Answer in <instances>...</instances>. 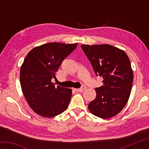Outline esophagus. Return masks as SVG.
Segmentation results:
<instances>
[{"instance_id":"esophagus-1","label":"esophagus","mask_w":149,"mask_h":149,"mask_svg":"<svg viewBox=\"0 0 149 149\" xmlns=\"http://www.w3.org/2000/svg\"><path fill=\"white\" fill-rule=\"evenodd\" d=\"M86 89H87V87L85 86V85H84V86H82L81 87L79 88V89H75V90L76 91L83 92V91H85Z\"/></svg>"}]
</instances>
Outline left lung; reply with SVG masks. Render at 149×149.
<instances>
[{"mask_svg": "<svg viewBox=\"0 0 149 149\" xmlns=\"http://www.w3.org/2000/svg\"><path fill=\"white\" fill-rule=\"evenodd\" d=\"M81 49L95 74L103 77V85L95 89L97 96L88 108L96 116H115L127 104L132 91L133 74L129 57L112 45H82Z\"/></svg>", "mask_w": 149, "mask_h": 149, "instance_id": "left-lung-1", "label": "left lung"}]
</instances>
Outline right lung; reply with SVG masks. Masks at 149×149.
Segmentation results:
<instances>
[{
    "mask_svg": "<svg viewBox=\"0 0 149 149\" xmlns=\"http://www.w3.org/2000/svg\"><path fill=\"white\" fill-rule=\"evenodd\" d=\"M77 46L49 42L33 48L25 58L19 74L22 90L29 107L41 116L54 117L68 107L72 89L55 87L51 79Z\"/></svg>",
    "mask_w": 149,
    "mask_h": 149,
    "instance_id": "obj_1",
    "label": "right lung"
}]
</instances>
